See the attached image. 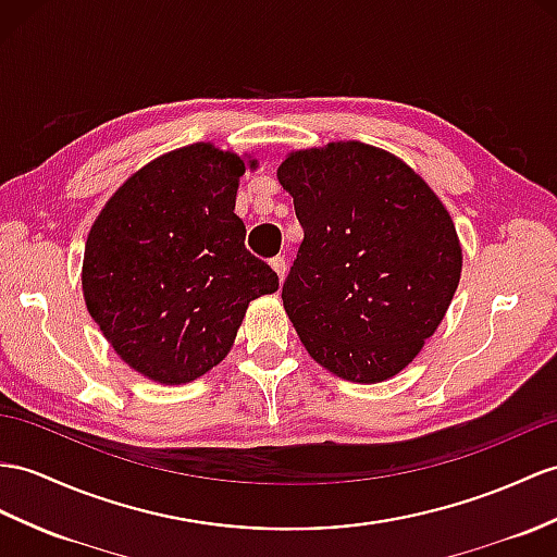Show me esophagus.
I'll list each match as a JSON object with an SVG mask.
<instances>
[{"label": "esophagus", "instance_id": "esophagus-1", "mask_svg": "<svg viewBox=\"0 0 557 557\" xmlns=\"http://www.w3.org/2000/svg\"><path fill=\"white\" fill-rule=\"evenodd\" d=\"M271 264V269L276 271V276H278V281L283 283V278H286V260H283V257H274V260L269 262Z\"/></svg>", "mask_w": 557, "mask_h": 557}]
</instances>
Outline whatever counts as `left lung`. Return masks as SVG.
Masks as SVG:
<instances>
[{"label":"left lung","mask_w":557,"mask_h":557,"mask_svg":"<svg viewBox=\"0 0 557 557\" xmlns=\"http://www.w3.org/2000/svg\"><path fill=\"white\" fill-rule=\"evenodd\" d=\"M276 176L305 228L281 297L309 357L361 385L397 375L458 288L449 210L401 158L361 141L290 151Z\"/></svg>","instance_id":"obj_1"}]
</instances>
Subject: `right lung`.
Wrapping results in <instances>:
<instances>
[{"instance_id":"right-lung-1","label":"right lung","mask_w":557,"mask_h":557,"mask_svg":"<svg viewBox=\"0 0 557 557\" xmlns=\"http://www.w3.org/2000/svg\"><path fill=\"white\" fill-rule=\"evenodd\" d=\"M257 160L210 141L174 148L108 198L85 243L83 295L129 369L186 385L234 347L252 300L278 276L252 257L234 212L240 176Z\"/></svg>"}]
</instances>
